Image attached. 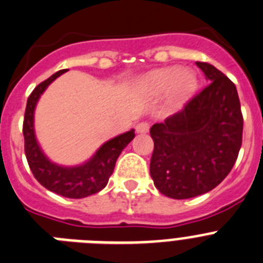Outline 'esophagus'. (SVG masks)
Returning a JSON list of instances; mask_svg holds the SVG:
<instances>
[{
	"mask_svg": "<svg viewBox=\"0 0 263 263\" xmlns=\"http://www.w3.org/2000/svg\"><path fill=\"white\" fill-rule=\"evenodd\" d=\"M148 127H150L148 122H146V121H142V122H139V124H137V126H136L137 133H141V134L147 133Z\"/></svg>",
	"mask_w": 263,
	"mask_h": 263,
	"instance_id": "obj_1",
	"label": "esophagus"
}]
</instances>
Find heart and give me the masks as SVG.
Wrapping results in <instances>:
<instances>
[{
	"instance_id": "obj_1",
	"label": "heart",
	"mask_w": 263,
	"mask_h": 263,
	"mask_svg": "<svg viewBox=\"0 0 263 263\" xmlns=\"http://www.w3.org/2000/svg\"><path fill=\"white\" fill-rule=\"evenodd\" d=\"M141 85L152 97H160L167 93V108L176 110L194 96L199 81L191 69L166 67L148 72L142 78Z\"/></svg>"
}]
</instances>
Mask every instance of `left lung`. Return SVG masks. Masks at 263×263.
Segmentation results:
<instances>
[{"mask_svg":"<svg viewBox=\"0 0 263 263\" xmlns=\"http://www.w3.org/2000/svg\"><path fill=\"white\" fill-rule=\"evenodd\" d=\"M196 66L210 84L183 110L150 129V175L160 194L178 200L217 187L231 173L242 143L236 85L210 63Z\"/></svg>","mask_w":263,"mask_h":263,"instance_id":"8db88e82","label":"left lung"}]
</instances>
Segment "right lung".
<instances>
[{"mask_svg":"<svg viewBox=\"0 0 263 263\" xmlns=\"http://www.w3.org/2000/svg\"><path fill=\"white\" fill-rule=\"evenodd\" d=\"M66 72L58 71L51 78L35 87L27 99L25 120H23V137H25V154L31 173L35 179L48 191L69 199H83L101 191L113 174L116 160L125 147L134 138V129L120 134L106 141L97 148L87 162L76 166H62L53 163L47 158L39 146L34 129V111L39 97L55 79Z\"/></svg>","mask_w":263,"mask_h":263,"instance_id":"obj_1","label":"right lung"}]
</instances>
